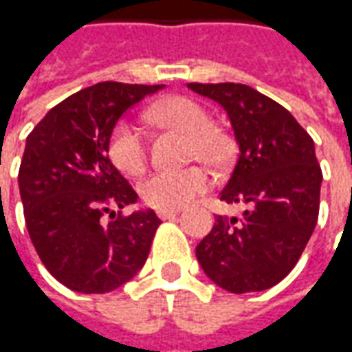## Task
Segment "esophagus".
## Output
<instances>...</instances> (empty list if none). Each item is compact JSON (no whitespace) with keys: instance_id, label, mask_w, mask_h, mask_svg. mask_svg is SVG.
Wrapping results in <instances>:
<instances>
[{"instance_id":"obj_1","label":"esophagus","mask_w":352,"mask_h":352,"mask_svg":"<svg viewBox=\"0 0 352 352\" xmlns=\"http://www.w3.org/2000/svg\"><path fill=\"white\" fill-rule=\"evenodd\" d=\"M156 213H158L160 219L166 221V219H173V217H177V214L181 213V209H158Z\"/></svg>"}]
</instances>
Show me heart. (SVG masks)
Instances as JSON below:
<instances>
[{
  "label": "heart",
  "instance_id": "heart-1",
  "mask_svg": "<svg viewBox=\"0 0 352 352\" xmlns=\"http://www.w3.org/2000/svg\"><path fill=\"white\" fill-rule=\"evenodd\" d=\"M151 120L160 126L183 130L190 135V153L211 166L228 160L230 143L213 128V118L198 101L183 96L168 98L151 107ZM109 156L126 175H139L146 166V143L138 126L120 120L109 139ZM209 175L204 168L160 169L141 183L145 204L156 209H179L207 190Z\"/></svg>",
  "mask_w": 352,
  "mask_h": 352
}]
</instances>
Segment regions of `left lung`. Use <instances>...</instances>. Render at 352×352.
I'll list each match as a JSON object with an SVG mask.
<instances>
[{
    "instance_id": "1",
    "label": "left lung",
    "mask_w": 352,
    "mask_h": 352,
    "mask_svg": "<svg viewBox=\"0 0 352 352\" xmlns=\"http://www.w3.org/2000/svg\"><path fill=\"white\" fill-rule=\"evenodd\" d=\"M188 88L228 113L239 156L221 199L247 206L241 217H214L196 247L199 265L234 294L272 288L292 272L317 226L322 171L315 143L287 109L247 85Z\"/></svg>"
}]
</instances>
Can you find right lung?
Here are the masks:
<instances>
[{
	"mask_svg": "<svg viewBox=\"0 0 352 352\" xmlns=\"http://www.w3.org/2000/svg\"><path fill=\"white\" fill-rule=\"evenodd\" d=\"M164 85L98 82L58 103L26 139L19 188L35 251L64 287L105 294L135 277L160 226L109 160L118 118ZM109 214L111 221H104Z\"/></svg>",
	"mask_w": 352,
	"mask_h": 352,
	"instance_id": "right-lung-1",
	"label": "right lung"
}]
</instances>
